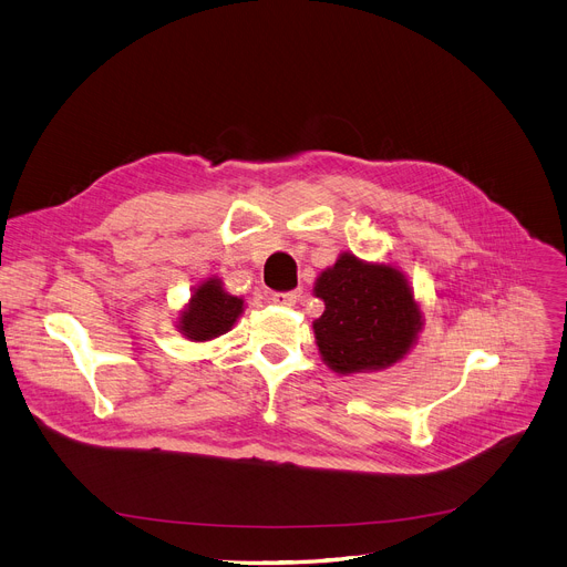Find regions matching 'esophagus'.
Here are the masks:
<instances>
[{"label": "esophagus", "mask_w": 567, "mask_h": 567, "mask_svg": "<svg viewBox=\"0 0 567 567\" xmlns=\"http://www.w3.org/2000/svg\"><path fill=\"white\" fill-rule=\"evenodd\" d=\"M302 297V290H290V292H275L272 299L279 307H295L297 299Z\"/></svg>", "instance_id": "esophagus-1"}]
</instances>
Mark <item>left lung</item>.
I'll return each mask as SVG.
<instances>
[{
	"label": "left lung",
	"mask_w": 567,
	"mask_h": 567,
	"mask_svg": "<svg viewBox=\"0 0 567 567\" xmlns=\"http://www.w3.org/2000/svg\"><path fill=\"white\" fill-rule=\"evenodd\" d=\"M313 295L324 311L313 320L316 346L339 375L384 371L403 361L423 329V311L408 277L391 262L343 251L324 268Z\"/></svg>",
	"instance_id": "left-lung-1"
}]
</instances>
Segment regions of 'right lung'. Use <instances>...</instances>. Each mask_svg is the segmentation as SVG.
Segmentation results:
<instances>
[{"label": "right lung", "instance_id": "right-lung-1", "mask_svg": "<svg viewBox=\"0 0 567 567\" xmlns=\"http://www.w3.org/2000/svg\"><path fill=\"white\" fill-rule=\"evenodd\" d=\"M245 311V299L226 292L219 277H208L192 290L176 327L187 341L206 343L224 337Z\"/></svg>", "mask_w": 567, "mask_h": 567}]
</instances>
